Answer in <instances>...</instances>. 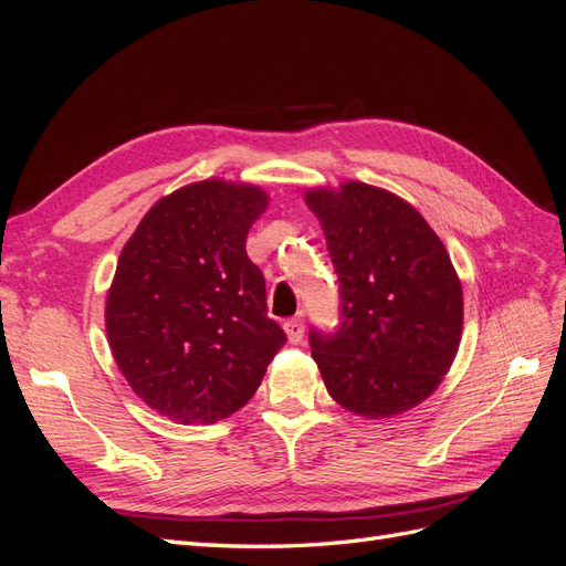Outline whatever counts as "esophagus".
I'll use <instances>...</instances> for the list:
<instances>
[{
  "label": "esophagus",
  "mask_w": 566,
  "mask_h": 566,
  "mask_svg": "<svg viewBox=\"0 0 566 566\" xmlns=\"http://www.w3.org/2000/svg\"><path fill=\"white\" fill-rule=\"evenodd\" d=\"M283 328H285L287 339L293 342V345H300L302 337H304V321L302 318H287Z\"/></svg>",
  "instance_id": "esophagus-1"
}]
</instances>
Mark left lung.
<instances>
[{"label":"left lung","instance_id":"8db88e82","mask_svg":"<svg viewBox=\"0 0 566 566\" xmlns=\"http://www.w3.org/2000/svg\"><path fill=\"white\" fill-rule=\"evenodd\" d=\"M304 202L325 233L339 279V325L312 331V356L331 397L380 420L424 401L460 347L462 285L424 217L385 188L345 181Z\"/></svg>","mask_w":566,"mask_h":566}]
</instances>
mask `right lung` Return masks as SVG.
<instances>
[{
    "instance_id": "right-lung-1",
    "label": "right lung",
    "mask_w": 566,
    "mask_h": 566,
    "mask_svg": "<svg viewBox=\"0 0 566 566\" xmlns=\"http://www.w3.org/2000/svg\"><path fill=\"white\" fill-rule=\"evenodd\" d=\"M266 205L254 184H188L153 205L119 252L106 297L113 358L136 397L179 424L243 408L285 345L245 252Z\"/></svg>"
}]
</instances>
